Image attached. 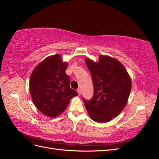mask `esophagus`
Wrapping results in <instances>:
<instances>
[{
	"mask_svg": "<svg viewBox=\"0 0 159 159\" xmlns=\"http://www.w3.org/2000/svg\"><path fill=\"white\" fill-rule=\"evenodd\" d=\"M77 91H78V95H81V89H77Z\"/></svg>",
	"mask_w": 159,
	"mask_h": 159,
	"instance_id": "1",
	"label": "esophagus"
}]
</instances>
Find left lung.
<instances>
[{"label":"left lung","mask_w":159,"mask_h":159,"mask_svg":"<svg viewBox=\"0 0 159 159\" xmlns=\"http://www.w3.org/2000/svg\"><path fill=\"white\" fill-rule=\"evenodd\" d=\"M98 61L85 59L92 76L94 93L90 101L83 99L93 121L107 123L121 113L131 93V79L124 66L117 59L101 55Z\"/></svg>","instance_id":"8db88e82"}]
</instances>
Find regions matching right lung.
I'll return each mask as SVG.
<instances>
[{"label":"right lung","instance_id":"obj_1","mask_svg":"<svg viewBox=\"0 0 159 159\" xmlns=\"http://www.w3.org/2000/svg\"><path fill=\"white\" fill-rule=\"evenodd\" d=\"M68 63L60 54L50 56L38 64L32 72L29 88L32 102L46 116L54 118L63 113L70 100L78 95L70 87L66 74Z\"/></svg>","mask_w":159,"mask_h":159}]
</instances>
